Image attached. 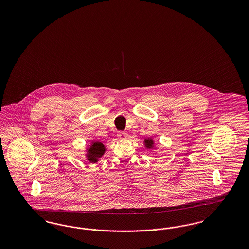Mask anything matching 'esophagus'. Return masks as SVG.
Segmentation results:
<instances>
[{"label":"esophagus","instance_id":"obj_1","mask_svg":"<svg viewBox=\"0 0 249 249\" xmlns=\"http://www.w3.org/2000/svg\"><path fill=\"white\" fill-rule=\"evenodd\" d=\"M118 138L119 139H125V138H127V133L126 132H123V131H119V132H118Z\"/></svg>","mask_w":249,"mask_h":249}]
</instances>
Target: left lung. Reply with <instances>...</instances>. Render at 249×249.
I'll use <instances>...</instances> for the list:
<instances>
[{
	"label": "left lung",
	"instance_id": "1",
	"mask_svg": "<svg viewBox=\"0 0 249 249\" xmlns=\"http://www.w3.org/2000/svg\"><path fill=\"white\" fill-rule=\"evenodd\" d=\"M143 146L146 149H154L157 147V144L155 142L154 139L149 137V138H144L143 139Z\"/></svg>",
	"mask_w": 249,
	"mask_h": 249
}]
</instances>
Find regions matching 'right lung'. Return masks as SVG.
I'll list each match as a JSON object with an SVG mask.
<instances>
[{
  "instance_id": "add662e5",
  "label": "right lung",
  "mask_w": 249,
  "mask_h": 249,
  "mask_svg": "<svg viewBox=\"0 0 249 249\" xmlns=\"http://www.w3.org/2000/svg\"><path fill=\"white\" fill-rule=\"evenodd\" d=\"M86 158L89 163H97L107 151L106 145L99 140H92L86 147Z\"/></svg>"
}]
</instances>
